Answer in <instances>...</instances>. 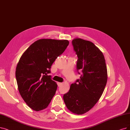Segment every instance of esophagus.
I'll return each mask as SVG.
<instances>
[{"label": "esophagus", "instance_id": "1", "mask_svg": "<svg viewBox=\"0 0 130 130\" xmlns=\"http://www.w3.org/2000/svg\"><path fill=\"white\" fill-rule=\"evenodd\" d=\"M57 84H58V86L59 87V86H60L62 84V83H60V82H58V83H57Z\"/></svg>", "mask_w": 130, "mask_h": 130}]
</instances>
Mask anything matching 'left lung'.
<instances>
[{
  "label": "left lung",
  "instance_id": "left-lung-1",
  "mask_svg": "<svg viewBox=\"0 0 130 130\" xmlns=\"http://www.w3.org/2000/svg\"><path fill=\"white\" fill-rule=\"evenodd\" d=\"M72 44L78 57V73L82 72L80 78L64 94L63 100L70 111L82 115L100 99L107 84V69L104 55L93 43L76 38Z\"/></svg>",
  "mask_w": 130,
  "mask_h": 130
}]
</instances>
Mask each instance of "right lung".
Listing matches in <instances>:
<instances>
[{
	"label": "right lung",
	"instance_id": "1",
	"mask_svg": "<svg viewBox=\"0 0 130 130\" xmlns=\"http://www.w3.org/2000/svg\"><path fill=\"white\" fill-rule=\"evenodd\" d=\"M69 43L67 40L39 39L20 58L15 71L18 89L32 109L39 111L46 108L55 95L58 85L48 74L52 64Z\"/></svg>",
	"mask_w": 130,
	"mask_h": 130
}]
</instances>
